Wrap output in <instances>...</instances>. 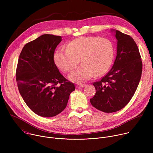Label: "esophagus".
<instances>
[{
    "label": "esophagus",
    "instance_id": "1",
    "mask_svg": "<svg viewBox=\"0 0 153 153\" xmlns=\"http://www.w3.org/2000/svg\"><path fill=\"white\" fill-rule=\"evenodd\" d=\"M85 86V84H79L77 86V88H83V87Z\"/></svg>",
    "mask_w": 153,
    "mask_h": 153
}]
</instances>
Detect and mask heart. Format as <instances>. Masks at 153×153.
<instances>
[{"mask_svg":"<svg viewBox=\"0 0 153 153\" xmlns=\"http://www.w3.org/2000/svg\"><path fill=\"white\" fill-rule=\"evenodd\" d=\"M114 55L113 43L107 38L82 37L71 41L66 49L59 48L54 54V62L64 73L73 71L80 62L76 71L70 76L76 82L90 79L94 74H105L111 67Z\"/></svg>","mask_w":153,"mask_h":153,"instance_id":"1","label":"heart"}]
</instances>
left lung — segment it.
I'll return each instance as SVG.
<instances>
[{
  "mask_svg": "<svg viewBox=\"0 0 153 153\" xmlns=\"http://www.w3.org/2000/svg\"><path fill=\"white\" fill-rule=\"evenodd\" d=\"M114 31L117 56L112 68L93 83L96 93L91 105L104 113H114L125 107L134 96L139 83L142 62L137 45L129 35Z\"/></svg>",
  "mask_w": 153,
  "mask_h": 153,
  "instance_id": "1",
  "label": "left lung"
}]
</instances>
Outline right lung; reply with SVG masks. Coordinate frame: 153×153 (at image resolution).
Returning <instances> with one entry per match:
<instances>
[{"instance_id":"1","label":"right lung","mask_w":153,"mask_h":153,"mask_svg":"<svg viewBox=\"0 0 153 153\" xmlns=\"http://www.w3.org/2000/svg\"><path fill=\"white\" fill-rule=\"evenodd\" d=\"M61 41V36L42 35L27 43L19 57L16 76L19 93L31 110L42 117L60 113L75 90L74 83L60 74L54 62L55 49Z\"/></svg>"}]
</instances>
